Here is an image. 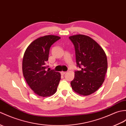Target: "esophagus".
<instances>
[{
    "instance_id": "1",
    "label": "esophagus",
    "mask_w": 126,
    "mask_h": 126,
    "mask_svg": "<svg viewBox=\"0 0 126 126\" xmlns=\"http://www.w3.org/2000/svg\"><path fill=\"white\" fill-rule=\"evenodd\" d=\"M66 73V72H65V71H62L61 72V75H65V74Z\"/></svg>"
}]
</instances>
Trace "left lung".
I'll return each instance as SVG.
<instances>
[{
	"instance_id": "left-lung-1",
	"label": "left lung",
	"mask_w": 126,
	"mask_h": 126,
	"mask_svg": "<svg viewBox=\"0 0 126 126\" xmlns=\"http://www.w3.org/2000/svg\"><path fill=\"white\" fill-rule=\"evenodd\" d=\"M74 43L77 66L80 71L75 72L72 89L81 95H89L97 91L105 80L107 69L106 53L91 37L82 34L69 36Z\"/></svg>"
}]
</instances>
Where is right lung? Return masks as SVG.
I'll use <instances>...</instances> for the list:
<instances>
[{
    "label": "right lung",
    "instance_id": "add662e5",
    "mask_svg": "<svg viewBox=\"0 0 126 126\" xmlns=\"http://www.w3.org/2000/svg\"><path fill=\"white\" fill-rule=\"evenodd\" d=\"M61 39L48 35L37 38L26 49L22 60V73L26 82L36 94L46 97L55 94L61 80V74L46 70L51 46Z\"/></svg>",
    "mask_w": 126,
    "mask_h": 126
}]
</instances>
